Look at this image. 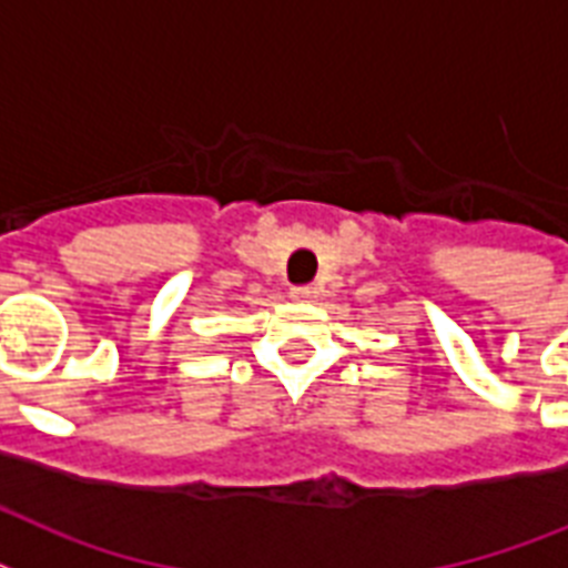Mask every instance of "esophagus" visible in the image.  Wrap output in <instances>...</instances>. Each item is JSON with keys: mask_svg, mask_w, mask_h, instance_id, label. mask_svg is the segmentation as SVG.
Segmentation results:
<instances>
[{"mask_svg": "<svg viewBox=\"0 0 568 568\" xmlns=\"http://www.w3.org/2000/svg\"><path fill=\"white\" fill-rule=\"evenodd\" d=\"M288 294H292V300H312L317 297V288L315 285H294Z\"/></svg>", "mask_w": 568, "mask_h": 568, "instance_id": "34e87169", "label": "esophagus"}]
</instances>
